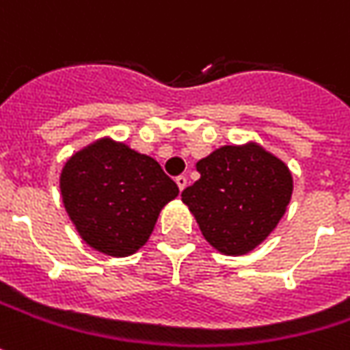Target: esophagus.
Returning a JSON list of instances; mask_svg holds the SVG:
<instances>
[{"label": "esophagus", "mask_w": 350, "mask_h": 350, "mask_svg": "<svg viewBox=\"0 0 350 350\" xmlns=\"http://www.w3.org/2000/svg\"><path fill=\"white\" fill-rule=\"evenodd\" d=\"M176 184L180 187V191H184V187L187 186V178L186 176H178V178H176Z\"/></svg>", "instance_id": "obj_1"}]
</instances>
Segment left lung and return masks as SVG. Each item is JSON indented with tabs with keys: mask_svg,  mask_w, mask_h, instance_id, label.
I'll return each mask as SVG.
<instances>
[{
	"mask_svg": "<svg viewBox=\"0 0 350 350\" xmlns=\"http://www.w3.org/2000/svg\"><path fill=\"white\" fill-rule=\"evenodd\" d=\"M201 174L182 191L201 234L226 256H244L279 224L293 196L288 166L258 143L224 145L201 159Z\"/></svg>",
	"mask_w": 350,
	"mask_h": 350,
	"instance_id": "8db88e82",
	"label": "left lung"
}]
</instances>
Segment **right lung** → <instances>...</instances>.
Masks as SVG:
<instances>
[{
	"label": "right lung",
	"mask_w": 350,
	"mask_h": 350,
	"mask_svg": "<svg viewBox=\"0 0 350 350\" xmlns=\"http://www.w3.org/2000/svg\"><path fill=\"white\" fill-rule=\"evenodd\" d=\"M59 189L79 236L114 258L145 246L161 209L180 191L154 159L108 137L67 161Z\"/></svg>",
	"instance_id": "right-lung-1"
}]
</instances>
